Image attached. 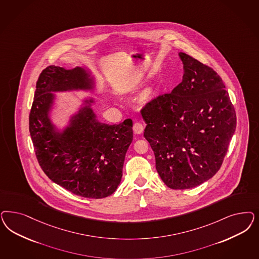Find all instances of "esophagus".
<instances>
[{
	"label": "esophagus",
	"mask_w": 259,
	"mask_h": 259,
	"mask_svg": "<svg viewBox=\"0 0 259 259\" xmlns=\"http://www.w3.org/2000/svg\"><path fill=\"white\" fill-rule=\"evenodd\" d=\"M144 131V124L140 121H137L134 124V134H142Z\"/></svg>",
	"instance_id": "1"
}]
</instances>
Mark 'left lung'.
Wrapping results in <instances>:
<instances>
[{
  "instance_id": "obj_1",
  "label": "left lung",
  "mask_w": 259,
  "mask_h": 259,
  "mask_svg": "<svg viewBox=\"0 0 259 259\" xmlns=\"http://www.w3.org/2000/svg\"><path fill=\"white\" fill-rule=\"evenodd\" d=\"M182 82L141 109L144 136L163 182L174 190L196 187L221 167L236 126L234 105L211 67L180 52Z\"/></svg>"
}]
</instances>
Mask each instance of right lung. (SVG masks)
I'll return each instance as SVG.
<instances>
[{
  "label": "right lung",
  "mask_w": 259,
  "mask_h": 259,
  "mask_svg": "<svg viewBox=\"0 0 259 259\" xmlns=\"http://www.w3.org/2000/svg\"><path fill=\"white\" fill-rule=\"evenodd\" d=\"M91 87L92 79L81 67H46L36 83L29 133L38 163L50 180L76 195L99 199L112 194L121 182L125 153L134 139L133 120L104 124L90 107H83L58 134L49 118L51 92Z\"/></svg>",
  "instance_id": "obj_1"
}]
</instances>
